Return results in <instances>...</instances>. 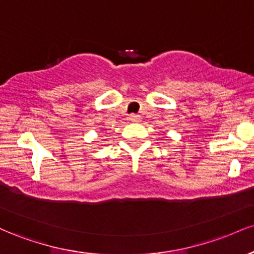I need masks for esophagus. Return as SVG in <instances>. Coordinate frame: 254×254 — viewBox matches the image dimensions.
I'll return each mask as SVG.
<instances>
[{
  "instance_id": "34e87169",
  "label": "esophagus",
  "mask_w": 254,
  "mask_h": 254,
  "mask_svg": "<svg viewBox=\"0 0 254 254\" xmlns=\"http://www.w3.org/2000/svg\"><path fill=\"white\" fill-rule=\"evenodd\" d=\"M129 119L131 122H133V123H138V122H141V117L137 115H130Z\"/></svg>"
}]
</instances>
